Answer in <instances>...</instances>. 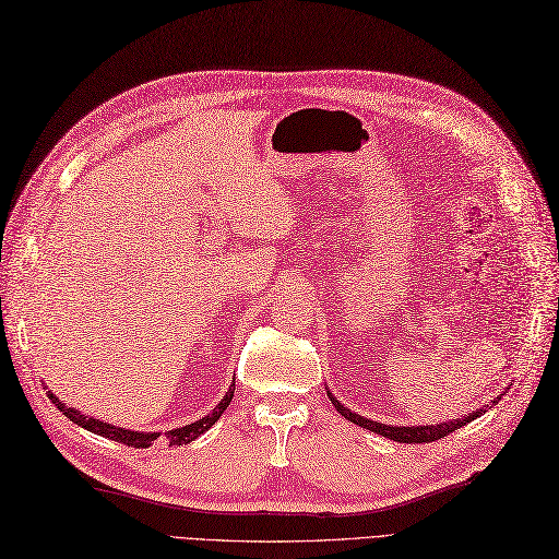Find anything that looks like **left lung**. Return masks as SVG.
<instances>
[{"instance_id":"left-lung-1","label":"left lung","mask_w":559,"mask_h":559,"mask_svg":"<svg viewBox=\"0 0 559 559\" xmlns=\"http://www.w3.org/2000/svg\"><path fill=\"white\" fill-rule=\"evenodd\" d=\"M326 395H329L331 404H334V409H336L341 416L348 418L350 424L367 428V430H371V432H376V435H383V437H388V440H395V442H402V444H424V442L442 440V437H447L449 432H454V430L463 428L465 424H471V420L479 418L481 414L487 412V406H489V404H487V406H481V409H475L473 414H467V416H463V418L447 420V424H440V426H412V428H409V426H395V428H392V426L379 424V420H369V418H365V416H359V414L350 412L348 406H343L334 395H331L329 390H326ZM499 400H501V395L493 397V400H491V406L499 404Z\"/></svg>"}]
</instances>
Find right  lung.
Segmentation results:
<instances>
[{
  "instance_id": "obj_1",
  "label": "right lung",
  "mask_w": 559,
  "mask_h": 559,
  "mask_svg": "<svg viewBox=\"0 0 559 559\" xmlns=\"http://www.w3.org/2000/svg\"><path fill=\"white\" fill-rule=\"evenodd\" d=\"M233 395H235V383H233V388L225 392V397L218 402V406L214 412H211L209 416H204V418H200V420H194V424H190V426H183V428H174V430H167L164 432V437H167V442H169V447H174V444H190V442H194L198 440L200 435H204L211 426L216 424V420L221 418V414L228 409V404L233 402ZM49 400L56 404V409H60L63 412L72 424H78V426H82L84 430H88V432H96V435H100V437H108V440H115V442H122V444H129V447H135V449H145V447H150L153 444L157 437L162 435V432H135V430H124V428H117V426H110V424H103V420H98V418H92V416H86V414H82V412H78L72 406H66L63 402H60L53 392L49 390Z\"/></svg>"
}]
</instances>
